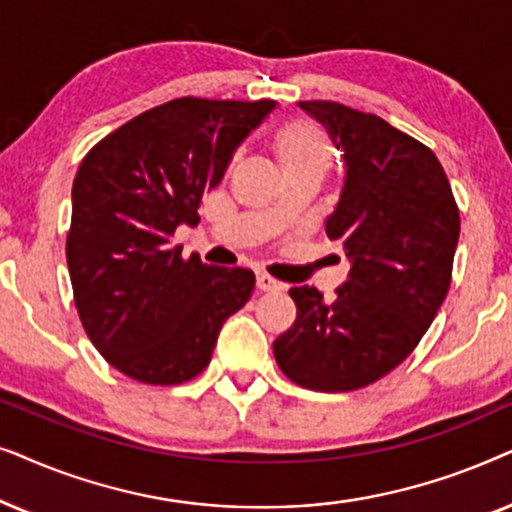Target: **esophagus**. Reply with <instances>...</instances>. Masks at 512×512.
I'll return each mask as SVG.
<instances>
[{"mask_svg":"<svg viewBox=\"0 0 512 512\" xmlns=\"http://www.w3.org/2000/svg\"><path fill=\"white\" fill-rule=\"evenodd\" d=\"M257 288H260L262 292H278V290H283V283L274 281V278L267 274H260L257 276Z\"/></svg>","mask_w":512,"mask_h":512,"instance_id":"1","label":"esophagus"}]
</instances>
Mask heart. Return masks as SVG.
<instances>
[{"label": "heart", "instance_id": "heart-1", "mask_svg": "<svg viewBox=\"0 0 512 512\" xmlns=\"http://www.w3.org/2000/svg\"><path fill=\"white\" fill-rule=\"evenodd\" d=\"M271 152L281 166L285 180L316 177L323 180L335 161V149L323 128L311 121H288L271 135Z\"/></svg>", "mask_w": 512, "mask_h": 512}]
</instances>
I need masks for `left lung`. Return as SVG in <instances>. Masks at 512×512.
<instances>
[{
  "instance_id": "1",
  "label": "left lung",
  "mask_w": 512,
  "mask_h": 512,
  "mask_svg": "<svg viewBox=\"0 0 512 512\" xmlns=\"http://www.w3.org/2000/svg\"><path fill=\"white\" fill-rule=\"evenodd\" d=\"M299 107L344 152V187L325 234L351 260L332 302L313 285L290 290L297 320L274 342L285 377L323 393L386 377L431 327L445 302L459 208L438 156L377 114L339 102Z\"/></svg>"
}]
</instances>
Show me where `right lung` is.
<instances>
[{
	"instance_id": "right-lung-1",
	"label": "right lung",
	"mask_w": 512,
	"mask_h": 512,
	"mask_svg": "<svg viewBox=\"0 0 512 512\" xmlns=\"http://www.w3.org/2000/svg\"><path fill=\"white\" fill-rule=\"evenodd\" d=\"M271 100L177 98L147 109L84 156L72 185L67 267L81 325L100 356L142 384L194 379L255 274L220 269L173 245L222 182Z\"/></svg>"
}]
</instances>
